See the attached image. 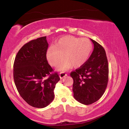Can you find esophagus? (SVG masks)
I'll return each mask as SVG.
<instances>
[{"instance_id":"34e87169","label":"esophagus","mask_w":129,"mask_h":129,"mask_svg":"<svg viewBox=\"0 0 129 129\" xmlns=\"http://www.w3.org/2000/svg\"><path fill=\"white\" fill-rule=\"evenodd\" d=\"M66 76H67V74L64 72H61L60 73V75H59L60 78H61V79H62V78L65 77Z\"/></svg>"}]
</instances>
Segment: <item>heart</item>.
<instances>
[{
	"label": "heart",
	"mask_w": 129,
	"mask_h": 129,
	"mask_svg": "<svg viewBox=\"0 0 129 129\" xmlns=\"http://www.w3.org/2000/svg\"><path fill=\"white\" fill-rule=\"evenodd\" d=\"M93 51V44L86 38L66 36L56 41L53 47L48 48L46 53L47 60L52 67L60 64L58 71H66L71 68H80L88 61Z\"/></svg>",
	"instance_id": "heart-1"
}]
</instances>
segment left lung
<instances>
[{
    "instance_id": "1",
    "label": "left lung",
    "mask_w": 129,
    "mask_h": 129,
    "mask_svg": "<svg viewBox=\"0 0 129 129\" xmlns=\"http://www.w3.org/2000/svg\"><path fill=\"white\" fill-rule=\"evenodd\" d=\"M90 40L94 49L88 61L71 73L73 79V97L77 101L86 105L96 102L102 97L109 77L105 51L100 44Z\"/></svg>"
}]
</instances>
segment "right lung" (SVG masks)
Masks as SVG:
<instances>
[{
    "instance_id": "add662e5",
    "label": "right lung",
    "mask_w": 129,
    "mask_h": 129,
    "mask_svg": "<svg viewBox=\"0 0 129 129\" xmlns=\"http://www.w3.org/2000/svg\"><path fill=\"white\" fill-rule=\"evenodd\" d=\"M47 37L30 41L21 48L14 64V79L19 94L29 105L47 106L54 97V89L60 80L47 60Z\"/></svg>"
}]
</instances>
